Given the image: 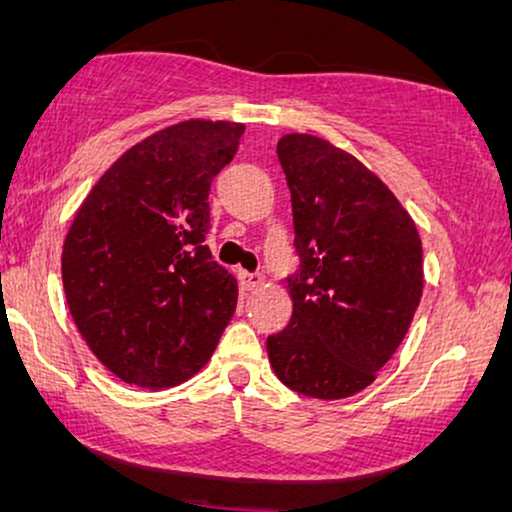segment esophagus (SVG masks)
Returning <instances> with one entry per match:
<instances>
[{
	"instance_id": "obj_1",
	"label": "esophagus",
	"mask_w": 512,
	"mask_h": 512,
	"mask_svg": "<svg viewBox=\"0 0 512 512\" xmlns=\"http://www.w3.org/2000/svg\"><path fill=\"white\" fill-rule=\"evenodd\" d=\"M263 280H266V277L261 273H246V270H239V285H242L246 292H254V289L263 285Z\"/></svg>"
}]
</instances>
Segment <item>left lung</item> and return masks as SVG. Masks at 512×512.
<instances>
[{"label":"left lung","mask_w":512,"mask_h":512,"mask_svg":"<svg viewBox=\"0 0 512 512\" xmlns=\"http://www.w3.org/2000/svg\"><path fill=\"white\" fill-rule=\"evenodd\" d=\"M277 159L301 270L287 285L292 320L266 342L270 368L311 399H346L375 382L413 323L425 285L418 227L370 168L323 137H280Z\"/></svg>","instance_id":"1"}]
</instances>
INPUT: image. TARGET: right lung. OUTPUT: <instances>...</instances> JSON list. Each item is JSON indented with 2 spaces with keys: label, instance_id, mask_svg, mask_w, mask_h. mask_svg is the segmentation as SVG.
<instances>
[{
  "label": "right lung",
  "instance_id": "right-lung-1",
  "mask_svg": "<svg viewBox=\"0 0 512 512\" xmlns=\"http://www.w3.org/2000/svg\"><path fill=\"white\" fill-rule=\"evenodd\" d=\"M242 132L168 125L118 156L75 211L61 251L68 311L125 384L159 391L194 377L235 313L237 280L204 242L211 180Z\"/></svg>",
  "mask_w": 512,
  "mask_h": 512
}]
</instances>
